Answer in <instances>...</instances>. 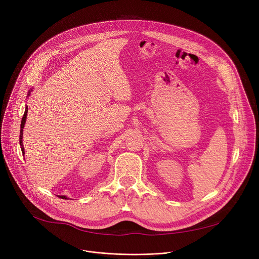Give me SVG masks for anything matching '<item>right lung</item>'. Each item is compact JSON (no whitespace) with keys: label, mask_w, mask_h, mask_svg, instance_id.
<instances>
[{"label":"right lung","mask_w":259,"mask_h":259,"mask_svg":"<svg viewBox=\"0 0 259 259\" xmlns=\"http://www.w3.org/2000/svg\"><path fill=\"white\" fill-rule=\"evenodd\" d=\"M30 95V94H29ZM27 113H28V107L26 108V111H25V114H23L22 116V120H21V124H20V134H19V144H20V149H21V152L22 154H25V149H23V146H22V130H23V127H25V123H26V119H27ZM61 198L63 199H67L66 196H60Z\"/></svg>","instance_id":"obj_1"}]
</instances>
